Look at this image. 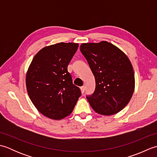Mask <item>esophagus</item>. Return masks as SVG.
Instances as JSON below:
<instances>
[{"label": "esophagus", "mask_w": 157, "mask_h": 157, "mask_svg": "<svg viewBox=\"0 0 157 157\" xmlns=\"http://www.w3.org/2000/svg\"><path fill=\"white\" fill-rule=\"evenodd\" d=\"M80 90H81L82 93H84L85 91V86H82V87L80 88Z\"/></svg>", "instance_id": "obj_1"}]
</instances>
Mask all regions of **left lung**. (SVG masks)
Returning a JSON list of instances; mask_svg holds the SVG:
<instances>
[{
    "mask_svg": "<svg viewBox=\"0 0 157 157\" xmlns=\"http://www.w3.org/2000/svg\"><path fill=\"white\" fill-rule=\"evenodd\" d=\"M80 51L95 78V91L87 96L92 108L105 116L121 111L135 88L134 69L128 56L107 41L83 43Z\"/></svg>",
    "mask_w": 157,
    "mask_h": 157,
    "instance_id": "obj_1",
    "label": "left lung"
}]
</instances>
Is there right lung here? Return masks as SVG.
<instances>
[{
    "mask_svg": "<svg viewBox=\"0 0 157 157\" xmlns=\"http://www.w3.org/2000/svg\"><path fill=\"white\" fill-rule=\"evenodd\" d=\"M78 46V43L61 42L45 46L29 66L25 78L28 96L46 117L61 120L67 117L81 96L67 71Z\"/></svg>",
    "mask_w": 157,
    "mask_h": 157,
    "instance_id": "right-lung-1",
    "label": "right lung"
}]
</instances>
